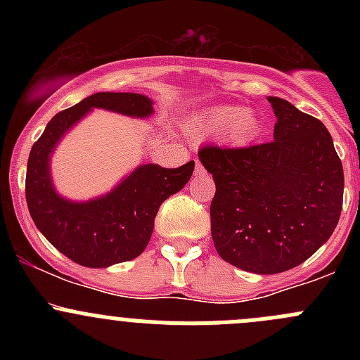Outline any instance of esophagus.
I'll return each instance as SVG.
<instances>
[{"instance_id":"1","label":"esophagus","mask_w":360,"mask_h":360,"mask_svg":"<svg viewBox=\"0 0 360 360\" xmlns=\"http://www.w3.org/2000/svg\"><path fill=\"white\" fill-rule=\"evenodd\" d=\"M202 172H203V167H202V163L197 160V162H195V174H202Z\"/></svg>"}]
</instances>
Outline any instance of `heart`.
<instances>
[{"instance_id":"obj_1","label":"heart","mask_w":360,"mask_h":360,"mask_svg":"<svg viewBox=\"0 0 360 360\" xmlns=\"http://www.w3.org/2000/svg\"><path fill=\"white\" fill-rule=\"evenodd\" d=\"M259 120L256 112L248 108L214 106L203 111L191 123V132L198 137H212L219 134L226 143L242 146L259 134Z\"/></svg>"}]
</instances>
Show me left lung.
Listing matches in <instances>:
<instances>
[{
	"instance_id": "left-lung-1",
	"label": "left lung",
	"mask_w": 360,
	"mask_h": 360,
	"mask_svg": "<svg viewBox=\"0 0 360 360\" xmlns=\"http://www.w3.org/2000/svg\"><path fill=\"white\" fill-rule=\"evenodd\" d=\"M274 141L249 148L205 146L212 174L214 248L226 263L271 275L307 261L329 240L343 207V165L321 120L268 97Z\"/></svg>"
}]
</instances>
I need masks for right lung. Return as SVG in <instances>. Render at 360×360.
I'll return each instance as SVG.
<instances>
[{
    "label": "right lung",
    "instance_id": "1",
    "mask_svg": "<svg viewBox=\"0 0 360 360\" xmlns=\"http://www.w3.org/2000/svg\"><path fill=\"white\" fill-rule=\"evenodd\" d=\"M94 108L134 118L153 115V101L132 92H97L57 112L29 153L25 200L36 228L53 248L82 266L106 268L134 259L146 249L160 205L183 190L195 162L179 169L139 165L104 197L66 200L52 184L50 155L60 137Z\"/></svg>",
    "mask_w": 360,
    "mask_h": 360
}]
</instances>
